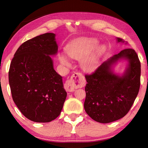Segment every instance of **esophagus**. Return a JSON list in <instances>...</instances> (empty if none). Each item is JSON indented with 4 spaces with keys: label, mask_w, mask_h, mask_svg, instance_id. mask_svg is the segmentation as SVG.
<instances>
[{
    "label": "esophagus",
    "mask_w": 148,
    "mask_h": 148,
    "mask_svg": "<svg viewBox=\"0 0 148 148\" xmlns=\"http://www.w3.org/2000/svg\"><path fill=\"white\" fill-rule=\"evenodd\" d=\"M83 85V80L80 73H75L70 80L66 81L64 84V88L68 92H74L75 88L80 87Z\"/></svg>",
    "instance_id": "obj_1"
}]
</instances>
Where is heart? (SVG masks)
<instances>
[{
	"label": "heart",
	"mask_w": 148,
	"mask_h": 148,
	"mask_svg": "<svg viewBox=\"0 0 148 148\" xmlns=\"http://www.w3.org/2000/svg\"><path fill=\"white\" fill-rule=\"evenodd\" d=\"M97 41L90 38H82L72 43L66 49L68 56L81 61V67L85 71H91L96 68L100 56L103 51L102 46H97ZM89 55H88V54ZM60 61L65 66H70L69 59L64 55L60 56Z\"/></svg>",
	"instance_id": "1"
}]
</instances>
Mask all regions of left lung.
Masks as SVG:
<instances>
[{"label":"left lung","instance_id":"8db88e82","mask_svg":"<svg viewBox=\"0 0 148 148\" xmlns=\"http://www.w3.org/2000/svg\"><path fill=\"white\" fill-rule=\"evenodd\" d=\"M117 41L124 42L117 38ZM120 59L128 60L122 76L114 74L111 65ZM140 63L136 52L127 48L103 62L92 73L85 75L84 109L93 120L109 123L124 117L131 109L140 88Z\"/></svg>","mask_w":148,"mask_h":148}]
</instances>
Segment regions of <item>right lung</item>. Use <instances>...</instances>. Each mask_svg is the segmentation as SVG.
Returning <instances> with one entry per match:
<instances>
[{"label":"right lung","instance_id":"right-lung-1","mask_svg":"<svg viewBox=\"0 0 148 148\" xmlns=\"http://www.w3.org/2000/svg\"><path fill=\"white\" fill-rule=\"evenodd\" d=\"M55 34L45 33L24 42L10 64L9 82L14 103L32 121L49 122L60 116L67 95L62 77L53 68Z\"/></svg>","mask_w":148,"mask_h":148}]
</instances>
